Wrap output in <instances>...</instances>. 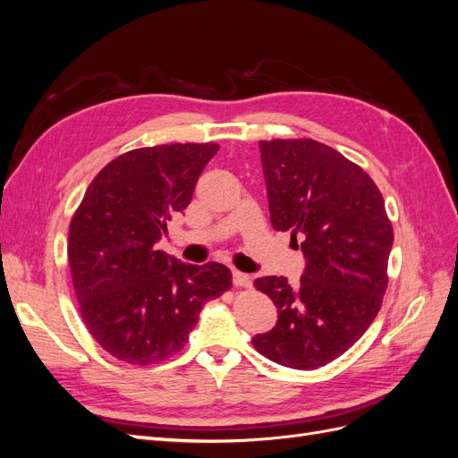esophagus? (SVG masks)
I'll return each mask as SVG.
<instances>
[{
  "label": "esophagus",
  "mask_w": 458,
  "mask_h": 458,
  "mask_svg": "<svg viewBox=\"0 0 458 458\" xmlns=\"http://www.w3.org/2000/svg\"><path fill=\"white\" fill-rule=\"evenodd\" d=\"M233 283H234V286H250V275H246V273H242V271H237L234 269L233 271Z\"/></svg>",
  "instance_id": "esophagus-1"
}]
</instances>
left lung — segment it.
<instances>
[{
  "label": "left lung",
  "mask_w": 458,
  "mask_h": 458,
  "mask_svg": "<svg viewBox=\"0 0 458 458\" xmlns=\"http://www.w3.org/2000/svg\"><path fill=\"white\" fill-rule=\"evenodd\" d=\"M271 225L303 239L306 269L296 284L261 276L259 293L279 321L254 348L283 367L335 361L365 335L387 286L394 229L367 172L313 140L259 141Z\"/></svg>",
  "instance_id": "1"
}]
</instances>
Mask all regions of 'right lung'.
<instances>
[{"label":"right lung","instance_id":"add662e5","mask_svg":"<svg viewBox=\"0 0 458 458\" xmlns=\"http://www.w3.org/2000/svg\"><path fill=\"white\" fill-rule=\"evenodd\" d=\"M217 148L174 143L130 150L97 174L71 221L68 263L81 318L123 363L155 365L177 353L204 303L231 288L224 263L191 266L157 250Z\"/></svg>","mask_w":458,"mask_h":458}]
</instances>
